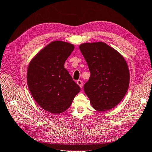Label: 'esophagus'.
<instances>
[{
  "label": "esophagus",
  "instance_id": "34e87169",
  "mask_svg": "<svg viewBox=\"0 0 152 152\" xmlns=\"http://www.w3.org/2000/svg\"><path fill=\"white\" fill-rule=\"evenodd\" d=\"M77 84L80 86V87L81 88L83 87V83H82L81 80H77Z\"/></svg>",
  "mask_w": 152,
  "mask_h": 152
}]
</instances>
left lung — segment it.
Instances as JSON below:
<instances>
[{
  "instance_id": "obj_1",
  "label": "left lung",
  "mask_w": 152,
  "mask_h": 152,
  "mask_svg": "<svg viewBox=\"0 0 152 152\" xmlns=\"http://www.w3.org/2000/svg\"><path fill=\"white\" fill-rule=\"evenodd\" d=\"M88 64L90 76L85 92L95 110L105 111L115 107L126 94L130 81L128 65L113 48L100 41L79 46Z\"/></svg>"
}]
</instances>
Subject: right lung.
<instances>
[{
    "label": "right lung",
    "instance_id": "right-lung-1",
    "mask_svg": "<svg viewBox=\"0 0 152 152\" xmlns=\"http://www.w3.org/2000/svg\"><path fill=\"white\" fill-rule=\"evenodd\" d=\"M74 48L71 43L52 41L28 64L27 81L30 92L39 106L52 114L67 110L80 91L64 66Z\"/></svg>",
    "mask_w": 152,
    "mask_h": 152
}]
</instances>
